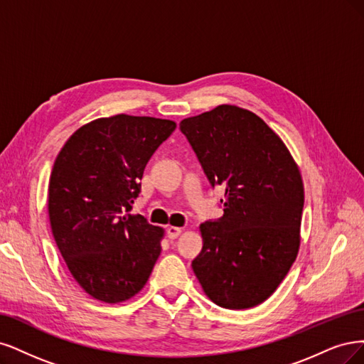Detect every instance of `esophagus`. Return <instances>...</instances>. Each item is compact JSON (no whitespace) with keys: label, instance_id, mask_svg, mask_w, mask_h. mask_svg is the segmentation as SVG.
<instances>
[{"label":"esophagus","instance_id":"obj_1","mask_svg":"<svg viewBox=\"0 0 364 364\" xmlns=\"http://www.w3.org/2000/svg\"><path fill=\"white\" fill-rule=\"evenodd\" d=\"M181 232H183V228H180V227H168V230H166V234L171 240L177 239Z\"/></svg>","mask_w":364,"mask_h":364}]
</instances>
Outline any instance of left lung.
<instances>
[{
    "label": "left lung",
    "instance_id": "obj_1",
    "mask_svg": "<svg viewBox=\"0 0 364 364\" xmlns=\"http://www.w3.org/2000/svg\"><path fill=\"white\" fill-rule=\"evenodd\" d=\"M212 186H224V216L199 231L192 262L216 306L243 310L277 290L296 260L304 184L281 137L260 116L222 104L180 122Z\"/></svg>",
    "mask_w": 364,
    "mask_h": 364
}]
</instances>
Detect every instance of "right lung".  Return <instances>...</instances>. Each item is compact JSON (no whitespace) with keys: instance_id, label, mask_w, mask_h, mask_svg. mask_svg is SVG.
I'll return each instance as SVG.
<instances>
[{"instance_id":"obj_1","label":"right lung","mask_w":364,"mask_h":364,"mask_svg":"<svg viewBox=\"0 0 364 364\" xmlns=\"http://www.w3.org/2000/svg\"><path fill=\"white\" fill-rule=\"evenodd\" d=\"M173 121L114 114L66 140L48 186L53 236L87 295L118 304L144 289L165 230L132 215L144 169L175 130Z\"/></svg>"}]
</instances>
